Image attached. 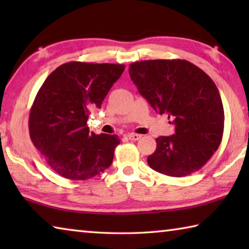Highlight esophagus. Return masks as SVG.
Instances as JSON below:
<instances>
[{
  "label": "esophagus",
  "instance_id": "esophagus-1",
  "mask_svg": "<svg viewBox=\"0 0 249 249\" xmlns=\"http://www.w3.org/2000/svg\"><path fill=\"white\" fill-rule=\"evenodd\" d=\"M127 137L129 138L130 141H138V140H141L142 138V135H138V134H128L127 135Z\"/></svg>",
  "mask_w": 249,
  "mask_h": 249
}]
</instances>
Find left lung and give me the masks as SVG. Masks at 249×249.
<instances>
[{"instance_id":"obj_1","label":"left lung","mask_w":249,"mask_h":249,"mask_svg":"<svg viewBox=\"0 0 249 249\" xmlns=\"http://www.w3.org/2000/svg\"><path fill=\"white\" fill-rule=\"evenodd\" d=\"M129 75L155 111L166 113L176 127L172 136L156 138L155 153L147 158L149 167L170 177L201 169L224 132V108L213 80L183 59L133 62Z\"/></svg>"}]
</instances>
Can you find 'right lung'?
Wrapping results in <instances>:
<instances>
[{"mask_svg":"<svg viewBox=\"0 0 249 249\" xmlns=\"http://www.w3.org/2000/svg\"><path fill=\"white\" fill-rule=\"evenodd\" d=\"M124 69V65L70 61L53 70L37 92L29 136L59 176L87 180L111 166L119 136L90 133L87 121Z\"/></svg>","mask_w":249,"mask_h":249,"instance_id":"right-lung-1","label":"right lung"}]
</instances>
